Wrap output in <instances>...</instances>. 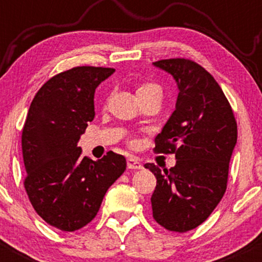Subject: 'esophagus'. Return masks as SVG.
<instances>
[{
    "mask_svg": "<svg viewBox=\"0 0 262 262\" xmlns=\"http://www.w3.org/2000/svg\"><path fill=\"white\" fill-rule=\"evenodd\" d=\"M127 166H128V169H130V170L143 169V165H141V162L139 161V159L134 158V156H130V158H128Z\"/></svg>",
    "mask_w": 262,
    "mask_h": 262,
    "instance_id": "obj_1",
    "label": "esophagus"
}]
</instances>
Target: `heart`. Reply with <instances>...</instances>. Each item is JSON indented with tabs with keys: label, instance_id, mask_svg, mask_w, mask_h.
<instances>
[{
	"label": "heart",
	"instance_id": "heart-1",
	"mask_svg": "<svg viewBox=\"0 0 262 262\" xmlns=\"http://www.w3.org/2000/svg\"><path fill=\"white\" fill-rule=\"evenodd\" d=\"M148 91H160V87L158 85H155V83H151V82H146V83H143L139 89H138V92H148Z\"/></svg>",
	"mask_w": 262,
	"mask_h": 262
}]
</instances>
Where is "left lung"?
<instances>
[{
    "label": "left lung",
    "instance_id": "obj_1",
    "mask_svg": "<svg viewBox=\"0 0 262 262\" xmlns=\"http://www.w3.org/2000/svg\"><path fill=\"white\" fill-rule=\"evenodd\" d=\"M152 64L172 75L180 91L154 149L175 154L176 165H144L156 177L152 217L165 229L185 233L202 224L224 196L237 125L223 90L200 64L185 58Z\"/></svg>",
    "mask_w": 262,
    "mask_h": 262
}]
</instances>
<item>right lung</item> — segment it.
Returning <instances> with one entry per match:
<instances>
[{"instance_id":"right-lung-1","label":"right lung","mask_w":262,"mask_h":262,"mask_svg":"<svg viewBox=\"0 0 262 262\" xmlns=\"http://www.w3.org/2000/svg\"><path fill=\"white\" fill-rule=\"evenodd\" d=\"M112 68L76 66L56 74L33 98L22 129L25 188L33 208L52 227L75 231L100 210L107 189L124 172L123 155L98 161L77 146L95 118L93 96Z\"/></svg>"}]
</instances>
